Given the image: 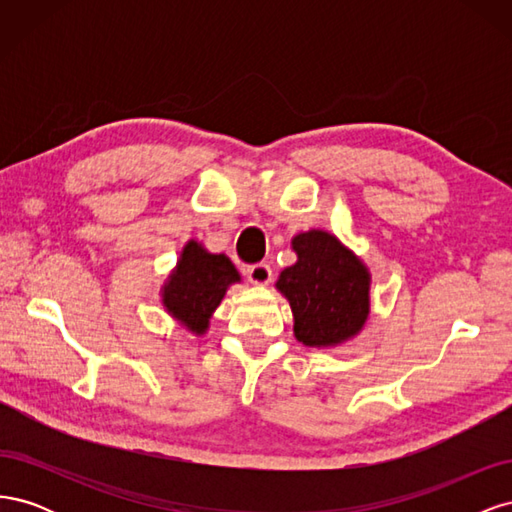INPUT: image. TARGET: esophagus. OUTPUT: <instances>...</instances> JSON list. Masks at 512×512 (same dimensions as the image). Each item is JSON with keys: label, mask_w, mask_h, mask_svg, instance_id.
I'll list each match as a JSON object with an SVG mask.
<instances>
[{"label": "esophagus", "mask_w": 512, "mask_h": 512, "mask_svg": "<svg viewBox=\"0 0 512 512\" xmlns=\"http://www.w3.org/2000/svg\"><path fill=\"white\" fill-rule=\"evenodd\" d=\"M245 275H247V280H250L252 284H258V286H267L273 280V271L267 262H256V265L247 267Z\"/></svg>", "instance_id": "1"}]
</instances>
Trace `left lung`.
I'll return each instance as SVG.
<instances>
[{"label":"left lung","mask_w":512,"mask_h":512,"mask_svg":"<svg viewBox=\"0 0 512 512\" xmlns=\"http://www.w3.org/2000/svg\"><path fill=\"white\" fill-rule=\"evenodd\" d=\"M292 247L299 260L282 271L277 288L290 301L294 335L305 346L342 344L369 314L367 269L329 232H303Z\"/></svg>","instance_id":"left-lung-1"}]
</instances>
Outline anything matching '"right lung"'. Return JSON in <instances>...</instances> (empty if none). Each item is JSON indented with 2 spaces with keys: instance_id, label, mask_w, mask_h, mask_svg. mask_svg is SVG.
Wrapping results in <instances>:
<instances>
[{
  "instance_id": "right-lung-1",
  "label": "right lung",
  "mask_w": 512,
  "mask_h": 512,
  "mask_svg": "<svg viewBox=\"0 0 512 512\" xmlns=\"http://www.w3.org/2000/svg\"><path fill=\"white\" fill-rule=\"evenodd\" d=\"M232 282H239V273L228 256L209 254L196 241H190L177 271L164 286V305L194 333H203Z\"/></svg>"
}]
</instances>
